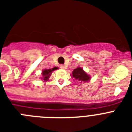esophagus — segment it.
<instances>
[{"mask_svg":"<svg viewBox=\"0 0 132 132\" xmlns=\"http://www.w3.org/2000/svg\"><path fill=\"white\" fill-rule=\"evenodd\" d=\"M59 67H60L61 69H65V66L64 65H59Z\"/></svg>","mask_w":132,"mask_h":132,"instance_id":"34e87169","label":"esophagus"}]
</instances>
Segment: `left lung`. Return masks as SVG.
<instances>
[{
	"mask_svg": "<svg viewBox=\"0 0 132 132\" xmlns=\"http://www.w3.org/2000/svg\"><path fill=\"white\" fill-rule=\"evenodd\" d=\"M72 75L73 78L81 82H87L90 79L89 75H88L81 67H78L77 69H75L72 72Z\"/></svg>",
	"mask_w": 132,
	"mask_h": 132,
	"instance_id": "obj_1",
	"label": "left lung"
}]
</instances>
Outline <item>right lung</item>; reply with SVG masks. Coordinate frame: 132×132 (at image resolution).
I'll return each instance as SVG.
<instances>
[{
	"instance_id": "add662e5",
	"label": "right lung",
	"mask_w": 132,
	"mask_h": 132,
	"mask_svg": "<svg viewBox=\"0 0 132 132\" xmlns=\"http://www.w3.org/2000/svg\"><path fill=\"white\" fill-rule=\"evenodd\" d=\"M55 67L52 69H44L42 71V76H43V80H45V81H47L49 79V77H50V75H52V73L53 71L55 70Z\"/></svg>"
}]
</instances>
